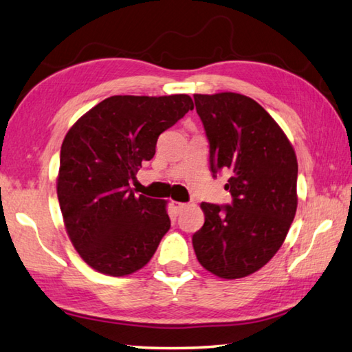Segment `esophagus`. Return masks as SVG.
I'll return each instance as SVG.
<instances>
[{
    "label": "esophagus",
    "instance_id": "esophagus-1",
    "mask_svg": "<svg viewBox=\"0 0 352 352\" xmlns=\"http://www.w3.org/2000/svg\"><path fill=\"white\" fill-rule=\"evenodd\" d=\"M171 205H173V208H175L176 211H181V210H184L185 207H187V204H184V202H176V201L171 202Z\"/></svg>",
    "mask_w": 352,
    "mask_h": 352
}]
</instances>
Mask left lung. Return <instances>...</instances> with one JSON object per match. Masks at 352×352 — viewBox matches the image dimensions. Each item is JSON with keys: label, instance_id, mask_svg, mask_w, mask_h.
<instances>
[{"label": "left lung", "instance_id": "1", "mask_svg": "<svg viewBox=\"0 0 352 352\" xmlns=\"http://www.w3.org/2000/svg\"><path fill=\"white\" fill-rule=\"evenodd\" d=\"M210 142L211 171L230 173L233 204L202 202L193 234L199 263L222 279H241L267 265L297 210V157L289 139L254 99L222 91L195 95Z\"/></svg>", "mask_w": 352, "mask_h": 352}]
</instances>
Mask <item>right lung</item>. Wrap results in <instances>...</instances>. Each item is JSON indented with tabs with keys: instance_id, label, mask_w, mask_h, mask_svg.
Here are the masks:
<instances>
[{
	"instance_id": "right-lung-1",
	"label": "right lung",
	"mask_w": 352,
	"mask_h": 352,
	"mask_svg": "<svg viewBox=\"0 0 352 352\" xmlns=\"http://www.w3.org/2000/svg\"><path fill=\"white\" fill-rule=\"evenodd\" d=\"M188 95L104 99L72 125L61 145L56 193L65 230L82 261L107 276L150 262L170 230L167 201L130 188L159 135L193 110Z\"/></svg>"
}]
</instances>
